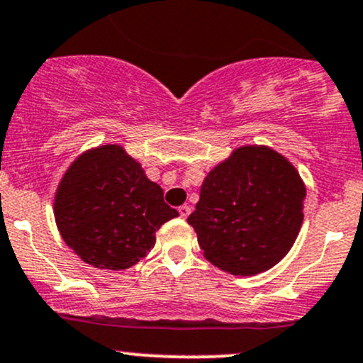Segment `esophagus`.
Segmentation results:
<instances>
[{
	"label": "esophagus",
	"mask_w": 363,
	"mask_h": 363,
	"mask_svg": "<svg viewBox=\"0 0 363 363\" xmlns=\"http://www.w3.org/2000/svg\"><path fill=\"white\" fill-rule=\"evenodd\" d=\"M189 213H191V206H189V205H182V206H179V215H181L182 218L188 217Z\"/></svg>",
	"instance_id": "34e87169"
}]
</instances>
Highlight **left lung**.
Segmentation results:
<instances>
[{"mask_svg":"<svg viewBox=\"0 0 363 363\" xmlns=\"http://www.w3.org/2000/svg\"><path fill=\"white\" fill-rule=\"evenodd\" d=\"M305 196L300 174L282 155L241 146L206 175L188 224L206 260L233 276H255L291 250Z\"/></svg>","mask_w":363,"mask_h":363,"instance_id":"1","label":"left lung"}]
</instances>
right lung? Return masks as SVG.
Masks as SVG:
<instances>
[{"instance_id": "right-lung-1", "label": "right lung", "mask_w": 363, "mask_h": 363, "mask_svg": "<svg viewBox=\"0 0 363 363\" xmlns=\"http://www.w3.org/2000/svg\"><path fill=\"white\" fill-rule=\"evenodd\" d=\"M177 210L122 146L82 153L60 181L55 220L67 246L86 264L122 270L155 246V233Z\"/></svg>"}]
</instances>
